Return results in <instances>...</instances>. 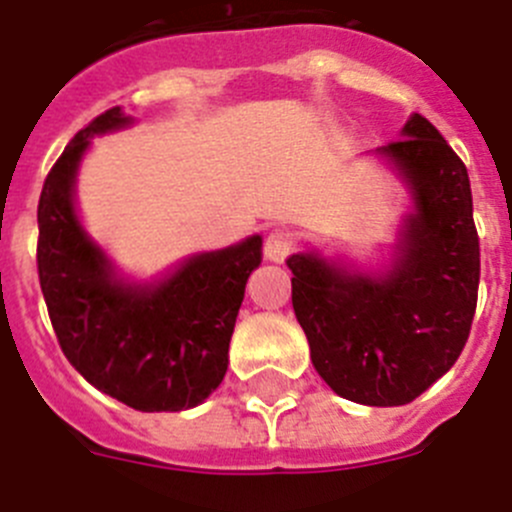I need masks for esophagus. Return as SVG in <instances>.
Masks as SVG:
<instances>
[{"label": "esophagus", "instance_id": "34e87169", "mask_svg": "<svg viewBox=\"0 0 512 512\" xmlns=\"http://www.w3.org/2000/svg\"><path fill=\"white\" fill-rule=\"evenodd\" d=\"M263 249H265V257H268L270 263H283V260L291 255V249H294V236H291L286 229L270 231L268 239H265Z\"/></svg>", "mask_w": 512, "mask_h": 512}]
</instances>
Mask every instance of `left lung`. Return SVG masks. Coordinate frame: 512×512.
<instances>
[{
  "instance_id": "left-lung-1",
  "label": "left lung",
  "mask_w": 512,
  "mask_h": 512,
  "mask_svg": "<svg viewBox=\"0 0 512 512\" xmlns=\"http://www.w3.org/2000/svg\"><path fill=\"white\" fill-rule=\"evenodd\" d=\"M409 210L390 257L359 265L304 249L289 257L291 302L317 375L364 406H403L455 364L479 291V236L463 161L424 117L372 153Z\"/></svg>"
}]
</instances>
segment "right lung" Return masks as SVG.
I'll use <instances>...</instances> for the list:
<instances>
[{
    "label": "right lung",
    "mask_w": 512,
    "mask_h": 512,
    "mask_svg": "<svg viewBox=\"0 0 512 512\" xmlns=\"http://www.w3.org/2000/svg\"><path fill=\"white\" fill-rule=\"evenodd\" d=\"M122 106L72 137L38 200V278L72 367L135 411L195 409L221 385L263 236L195 252L153 276H127L77 210V174L93 137L127 130Z\"/></svg>",
    "instance_id": "right-lung-1"
}]
</instances>
